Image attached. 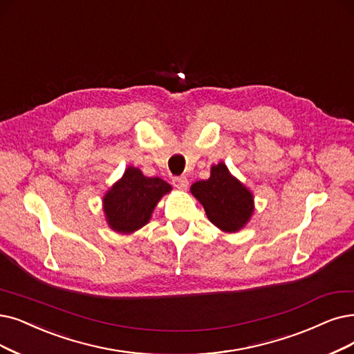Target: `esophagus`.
I'll list each match as a JSON object with an SVG mask.
<instances>
[{
  "label": "esophagus",
  "mask_w": 354,
  "mask_h": 354,
  "mask_svg": "<svg viewBox=\"0 0 354 354\" xmlns=\"http://www.w3.org/2000/svg\"><path fill=\"white\" fill-rule=\"evenodd\" d=\"M173 185L178 190H186L189 187V180H187V177H174Z\"/></svg>",
  "instance_id": "34e87169"
}]
</instances>
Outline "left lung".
Listing matches in <instances>:
<instances>
[{
  "mask_svg": "<svg viewBox=\"0 0 354 354\" xmlns=\"http://www.w3.org/2000/svg\"><path fill=\"white\" fill-rule=\"evenodd\" d=\"M192 194L205 207L209 221L225 232H238L254 210L251 192L236 180L223 162L212 165L207 180L196 181Z\"/></svg>",
  "mask_w": 354,
  "mask_h": 354,
  "instance_id": "8db88e82",
  "label": "left lung"
}]
</instances>
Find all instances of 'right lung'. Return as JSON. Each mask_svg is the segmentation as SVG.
I'll return each instance as SVG.
<instances>
[{
	"mask_svg": "<svg viewBox=\"0 0 354 354\" xmlns=\"http://www.w3.org/2000/svg\"><path fill=\"white\" fill-rule=\"evenodd\" d=\"M171 186L158 177H147L139 168L128 167L103 197L106 221L113 231L132 234L147 225L161 197Z\"/></svg>",
	"mask_w": 354,
	"mask_h": 354,
	"instance_id": "obj_1",
	"label": "right lung"
}]
</instances>
